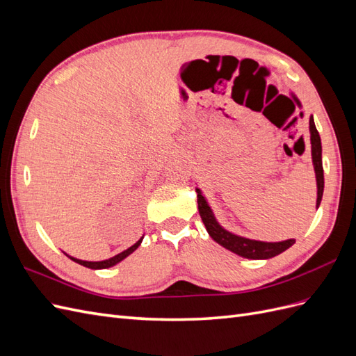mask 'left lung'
I'll list each match as a JSON object with an SVG mask.
<instances>
[{"label": "left lung", "instance_id": "obj_1", "mask_svg": "<svg viewBox=\"0 0 356 356\" xmlns=\"http://www.w3.org/2000/svg\"><path fill=\"white\" fill-rule=\"evenodd\" d=\"M309 131H310V144H312V161H314L315 175H316V186H318V199H316V208H319L322 195H324V168H322V145H321V136L316 131V126L314 122V117L309 118ZM197 191V204H199V213L200 218L207 227L211 238L224 246L234 254H238L243 258H251V260H267V258L276 257L281 252L286 251L289 246L296 243V239H288L282 242H261L254 239H246L242 236L230 233L222 229L217 218L213 217V212L208 204L207 199L202 196V191Z\"/></svg>", "mask_w": 356, "mask_h": 356}]
</instances>
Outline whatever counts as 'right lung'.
<instances>
[{"label": "right lung", "mask_w": 356, "mask_h": 356, "mask_svg": "<svg viewBox=\"0 0 356 356\" xmlns=\"http://www.w3.org/2000/svg\"><path fill=\"white\" fill-rule=\"evenodd\" d=\"M143 239L144 238H141L139 239L135 245H132L131 248H127L126 251H123V252H120V254H117V255H114V257H111V258H108V260H104V261H84V260H79V258H74V257H70L72 261H75V263H79V264H81V266H84V267H89V268H108V267H113V266H115L117 263H120L122 260H124V258L127 257V255H131L136 248L141 245V242H143Z\"/></svg>", "instance_id": "right-lung-1"}]
</instances>
